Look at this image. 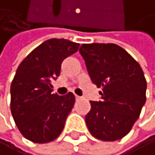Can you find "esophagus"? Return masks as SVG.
I'll use <instances>...</instances> for the list:
<instances>
[{
	"mask_svg": "<svg viewBox=\"0 0 155 155\" xmlns=\"http://www.w3.org/2000/svg\"><path fill=\"white\" fill-rule=\"evenodd\" d=\"M81 97H78V95H75V100H81Z\"/></svg>",
	"mask_w": 155,
	"mask_h": 155,
	"instance_id": "obj_1",
	"label": "esophagus"
}]
</instances>
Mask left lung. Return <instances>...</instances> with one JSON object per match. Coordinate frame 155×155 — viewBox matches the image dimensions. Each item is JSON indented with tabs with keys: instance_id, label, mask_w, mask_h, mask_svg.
<instances>
[{
	"instance_id": "8db88e82",
	"label": "left lung",
	"mask_w": 155,
	"mask_h": 155,
	"mask_svg": "<svg viewBox=\"0 0 155 155\" xmlns=\"http://www.w3.org/2000/svg\"><path fill=\"white\" fill-rule=\"evenodd\" d=\"M91 81L101 87V101H91L85 122L91 134L104 141L125 137L146 101V81L140 65L114 44H84L80 48Z\"/></svg>"
}]
</instances>
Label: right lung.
I'll use <instances>...</instances> for the list:
<instances>
[{
    "label": "right lung",
    "mask_w": 155,
    "mask_h": 155,
    "mask_svg": "<svg viewBox=\"0 0 155 155\" xmlns=\"http://www.w3.org/2000/svg\"><path fill=\"white\" fill-rule=\"evenodd\" d=\"M78 47L64 38H51L18 65L11 84V111L18 130L28 140L47 143L63 131L75 98L73 92L53 94L51 82L60 75L63 61Z\"/></svg>",
    "instance_id": "1"
}]
</instances>
